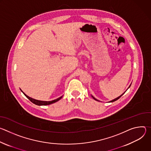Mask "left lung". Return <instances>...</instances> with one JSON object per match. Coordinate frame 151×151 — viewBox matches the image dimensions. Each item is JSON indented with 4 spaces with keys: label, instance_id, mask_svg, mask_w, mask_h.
<instances>
[{
    "label": "left lung",
    "instance_id": "obj_1",
    "mask_svg": "<svg viewBox=\"0 0 151 151\" xmlns=\"http://www.w3.org/2000/svg\"><path fill=\"white\" fill-rule=\"evenodd\" d=\"M131 84H132V83H131ZM131 84H130V86H129V87H128V88H127V90H128V88H130V86H131ZM127 90H126V91H127ZM126 91H125V92H124V93H123V94H121V96H119V97H116V99H114V100H111V101H109V102H113V101H116V100H118V99H119V98H120V97H121V96H122V95H123V94H124V93H125V92H126ZM91 97H93V99H94V100H97V101H99V100H97V99H96V98H95V97H93V96H92V95H91Z\"/></svg>",
    "mask_w": 151,
    "mask_h": 151
}]
</instances>
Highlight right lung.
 <instances>
[{
    "label": "right lung",
    "instance_id": "add662e5",
    "mask_svg": "<svg viewBox=\"0 0 151 151\" xmlns=\"http://www.w3.org/2000/svg\"><path fill=\"white\" fill-rule=\"evenodd\" d=\"M20 90H21V91H22V93L25 95V96H26L29 100H30V101H32L33 103H34V104H36V105H38V106H45V105H49V104H52V103H55V102L58 101V100H60L62 98V97H63V96H61L60 97H59V98H58V99H57L53 100H52V101H42V100H38L34 99H33V98H32V97H30L29 96H27V95H26L22 90H21V89H20Z\"/></svg>",
    "mask_w": 151,
    "mask_h": 151
}]
</instances>
